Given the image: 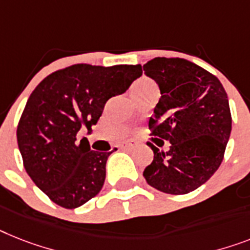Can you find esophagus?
Returning <instances> with one entry per match:
<instances>
[{
  "mask_svg": "<svg viewBox=\"0 0 250 250\" xmlns=\"http://www.w3.org/2000/svg\"><path fill=\"white\" fill-rule=\"evenodd\" d=\"M120 147L124 148V149H131V148L135 147V142H134V140H127V142L121 143Z\"/></svg>",
  "mask_w": 250,
  "mask_h": 250,
  "instance_id": "obj_1",
  "label": "esophagus"
}]
</instances>
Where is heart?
Instances as JSON below:
<instances>
[{
  "mask_svg": "<svg viewBox=\"0 0 250 250\" xmlns=\"http://www.w3.org/2000/svg\"><path fill=\"white\" fill-rule=\"evenodd\" d=\"M152 85H153V83H152L150 80L143 79V80H140V82H138V83L135 84V86H134V90L142 89V88H146V86H152Z\"/></svg>",
  "mask_w": 250,
  "mask_h": 250,
  "instance_id": "obj_1",
  "label": "heart"
}]
</instances>
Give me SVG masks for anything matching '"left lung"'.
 Instances as JSON below:
<instances>
[{"label": "left lung", "mask_w": 250, "mask_h": 250, "mask_svg": "<svg viewBox=\"0 0 250 250\" xmlns=\"http://www.w3.org/2000/svg\"><path fill=\"white\" fill-rule=\"evenodd\" d=\"M143 70L161 90L149 129L156 139L171 143L167 152L149 143L154 157L143 176L157 190L187 194L224 160L231 133L228 94L216 76L188 60L156 57Z\"/></svg>", "instance_id": "1"}]
</instances>
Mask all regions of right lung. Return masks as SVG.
I'll return each mask as SVG.
<instances>
[{"label": "right lung", "instance_id": "obj_1", "mask_svg": "<svg viewBox=\"0 0 250 250\" xmlns=\"http://www.w3.org/2000/svg\"><path fill=\"white\" fill-rule=\"evenodd\" d=\"M140 75V65L78 63L55 71L33 90L19 121L18 146L30 179L56 204L73 209L100 193L113 150H92L76 134L83 127L90 131L107 101Z\"/></svg>", "mask_w": 250, "mask_h": 250}]
</instances>
